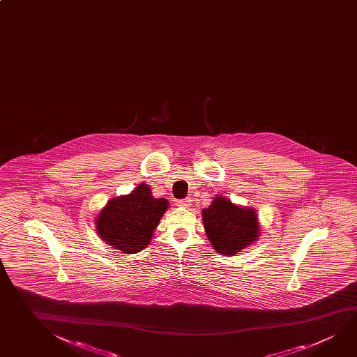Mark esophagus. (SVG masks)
Instances as JSON below:
<instances>
[{
    "label": "esophagus",
    "mask_w": 357,
    "mask_h": 357,
    "mask_svg": "<svg viewBox=\"0 0 357 357\" xmlns=\"http://www.w3.org/2000/svg\"><path fill=\"white\" fill-rule=\"evenodd\" d=\"M176 204L179 206H183V208H189V206H192V199L190 198H184V199L178 200Z\"/></svg>",
    "instance_id": "1"
}]
</instances>
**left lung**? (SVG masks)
Listing matches in <instances>:
<instances>
[{
	"instance_id": "obj_1",
	"label": "left lung",
	"mask_w": 357,
	"mask_h": 357,
	"mask_svg": "<svg viewBox=\"0 0 357 357\" xmlns=\"http://www.w3.org/2000/svg\"><path fill=\"white\" fill-rule=\"evenodd\" d=\"M202 215L213 248L225 256L237 255L258 237L255 211L234 206L223 197H215Z\"/></svg>"
}]
</instances>
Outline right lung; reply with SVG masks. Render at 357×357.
<instances>
[{
  "mask_svg": "<svg viewBox=\"0 0 357 357\" xmlns=\"http://www.w3.org/2000/svg\"><path fill=\"white\" fill-rule=\"evenodd\" d=\"M168 200L151 197V188L140 184L129 195L112 199L96 219L104 242L124 253H137L151 243Z\"/></svg>",
  "mask_w": 357,
  "mask_h": 357,
  "instance_id": "right-lung-1",
  "label": "right lung"
}]
</instances>
